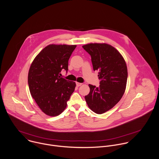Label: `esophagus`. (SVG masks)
<instances>
[{
	"mask_svg": "<svg viewBox=\"0 0 159 159\" xmlns=\"http://www.w3.org/2000/svg\"><path fill=\"white\" fill-rule=\"evenodd\" d=\"M76 86L79 87V86H81V85H82V83H78V82H76Z\"/></svg>",
	"mask_w": 159,
	"mask_h": 159,
	"instance_id": "esophagus-1",
	"label": "esophagus"
}]
</instances>
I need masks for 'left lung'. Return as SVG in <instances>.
<instances>
[{
  "instance_id": "1",
  "label": "left lung",
  "mask_w": 159,
  "mask_h": 159,
  "mask_svg": "<svg viewBox=\"0 0 159 159\" xmlns=\"http://www.w3.org/2000/svg\"><path fill=\"white\" fill-rule=\"evenodd\" d=\"M91 57L93 70L98 71L100 86L89 84L90 92L85 96L88 107L97 114H103L114 107L121 99L128 77L126 63L112 46L90 43L83 46Z\"/></svg>"
}]
</instances>
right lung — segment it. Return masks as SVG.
<instances>
[{
    "label": "right lung",
    "mask_w": 159,
    "mask_h": 159,
    "mask_svg": "<svg viewBox=\"0 0 159 159\" xmlns=\"http://www.w3.org/2000/svg\"><path fill=\"white\" fill-rule=\"evenodd\" d=\"M76 45H49L36 56L29 68L28 84L33 98L46 114L59 115L75 91L76 83L60 76L68 71V60Z\"/></svg>",
    "instance_id": "add662e5"
}]
</instances>
